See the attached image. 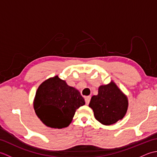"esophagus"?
I'll use <instances>...</instances> for the list:
<instances>
[{
  "mask_svg": "<svg viewBox=\"0 0 157 157\" xmlns=\"http://www.w3.org/2000/svg\"><path fill=\"white\" fill-rule=\"evenodd\" d=\"M90 98H91V97L90 96H86L85 97V102H86V105H88L89 104V102H90Z\"/></svg>",
  "mask_w": 157,
  "mask_h": 157,
  "instance_id": "1",
  "label": "esophagus"
}]
</instances>
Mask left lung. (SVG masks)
Returning <instances> with one entry per match:
<instances>
[{
  "instance_id": "1",
  "label": "left lung",
  "mask_w": 157,
  "mask_h": 157,
  "mask_svg": "<svg viewBox=\"0 0 157 157\" xmlns=\"http://www.w3.org/2000/svg\"><path fill=\"white\" fill-rule=\"evenodd\" d=\"M89 106L95 119L105 125L114 124L126 114L128 107L127 96L113 81L98 88V95L93 96Z\"/></svg>"
}]
</instances>
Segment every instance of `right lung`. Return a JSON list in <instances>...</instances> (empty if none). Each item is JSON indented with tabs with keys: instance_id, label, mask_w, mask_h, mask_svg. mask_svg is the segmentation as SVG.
Here are the masks:
<instances>
[{
	"instance_id": "add662e5",
	"label": "right lung",
	"mask_w": 157,
	"mask_h": 157,
	"mask_svg": "<svg viewBox=\"0 0 157 157\" xmlns=\"http://www.w3.org/2000/svg\"><path fill=\"white\" fill-rule=\"evenodd\" d=\"M84 105L80 92L57 75L40 85L34 101L36 114L42 123L58 129L69 126L76 110Z\"/></svg>"
}]
</instances>
